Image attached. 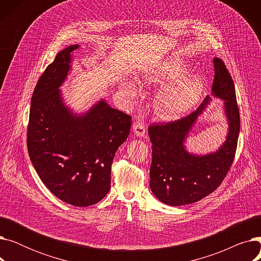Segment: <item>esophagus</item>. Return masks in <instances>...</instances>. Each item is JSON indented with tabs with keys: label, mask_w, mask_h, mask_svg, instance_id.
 <instances>
[{
	"label": "esophagus",
	"mask_w": 261,
	"mask_h": 261,
	"mask_svg": "<svg viewBox=\"0 0 261 261\" xmlns=\"http://www.w3.org/2000/svg\"><path fill=\"white\" fill-rule=\"evenodd\" d=\"M133 132L136 136H139V138H142V136L145 135V131H146V128H145V125L144 122L141 121V120H136L134 123H133Z\"/></svg>",
	"instance_id": "obj_1"
}]
</instances>
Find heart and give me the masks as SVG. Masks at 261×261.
Returning <instances> with one entry per match:
<instances>
[{
	"instance_id": "heart-1",
	"label": "heart",
	"mask_w": 261,
	"mask_h": 261,
	"mask_svg": "<svg viewBox=\"0 0 261 261\" xmlns=\"http://www.w3.org/2000/svg\"><path fill=\"white\" fill-rule=\"evenodd\" d=\"M186 70L184 61L169 59L144 75L147 79L169 80L161 88L155 98V109L161 115L179 116L200 98L204 88L203 79L197 74L185 73ZM119 92L128 101L135 100L139 95L138 88L128 79L120 81Z\"/></svg>"
}]
</instances>
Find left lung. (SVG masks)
<instances>
[{"mask_svg":"<svg viewBox=\"0 0 261 261\" xmlns=\"http://www.w3.org/2000/svg\"><path fill=\"white\" fill-rule=\"evenodd\" d=\"M213 61L212 96L224 100L223 112L228 126L224 143L216 151L205 154L191 153L185 146L191 129L212 101L210 96L189 115L148 128L152 144L149 185L161 202L171 206L195 203L212 194L223 181L235 158L240 115L234 82L221 59Z\"/></svg>","mask_w":261,"mask_h":261,"instance_id":"obj_1","label":"left lung"}]
</instances>
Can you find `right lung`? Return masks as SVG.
Returning <instances> with one entry per match:
<instances>
[{
    "mask_svg": "<svg viewBox=\"0 0 261 261\" xmlns=\"http://www.w3.org/2000/svg\"><path fill=\"white\" fill-rule=\"evenodd\" d=\"M70 45L39 78L31 101L27 149L41 181L58 199L85 207L101 201L111 186L116 150L130 133L131 117L105 99L84 113L64 102L60 87L72 68Z\"/></svg>",
    "mask_w": 261,
    "mask_h": 261,
    "instance_id": "add662e5",
    "label": "right lung"
}]
</instances>
